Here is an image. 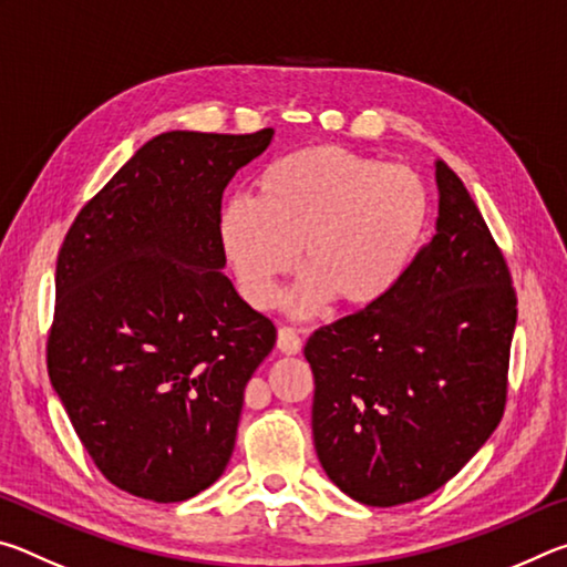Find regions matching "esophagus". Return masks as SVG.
Masks as SVG:
<instances>
[{
  "label": "esophagus",
  "instance_id": "34e87169",
  "mask_svg": "<svg viewBox=\"0 0 567 567\" xmlns=\"http://www.w3.org/2000/svg\"><path fill=\"white\" fill-rule=\"evenodd\" d=\"M277 348H280V352L285 354H297L302 350L300 334H297L292 328H280V332H277Z\"/></svg>",
  "mask_w": 567,
  "mask_h": 567
}]
</instances>
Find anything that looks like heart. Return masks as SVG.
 <instances>
[{
  "label": "heart",
  "instance_id": "heart-1",
  "mask_svg": "<svg viewBox=\"0 0 567 567\" xmlns=\"http://www.w3.org/2000/svg\"><path fill=\"white\" fill-rule=\"evenodd\" d=\"M430 195L415 172L350 150H297L257 179V199L219 209V243L245 300L267 310L297 265L285 307L312 318L338 300L370 310L398 290L427 233Z\"/></svg>",
  "mask_w": 567,
  "mask_h": 567
}]
</instances>
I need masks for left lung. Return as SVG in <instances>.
I'll list each match as a JSON object with an SVG mask.
<instances>
[{"label": "left lung", "mask_w": 567, "mask_h": 567, "mask_svg": "<svg viewBox=\"0 0 567 567\" xmlns=\"http://www.w3.org/2000/svg\"><path fill=\"white\" fill-rule=\"evenodd\" d=\"M435 182V235L398 290L305 344L320 465L344 495L372 507L443 487L505 410L517 320L511 272L443 159Z\"/></svg>", "instance_id": "obj_1"}]
</instances>
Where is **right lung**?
<instances>
[{"label":"right lung","instance_id":"add662e5","mask_svg":"<svg viewBox=\"0 0 567 567\" xmlns=\"http://www.w3.org/2000/svg\"><path fill=\"white\" fill-rule=\"evenodd\" d=\"M272 134H157L64 237L47 368L74 433L124 493L189 501L233 457L245 385L277 330L223 272L217 223L229 179Z\"/></svg>","mask_w":567,"mask_h":567}]
</instances>
